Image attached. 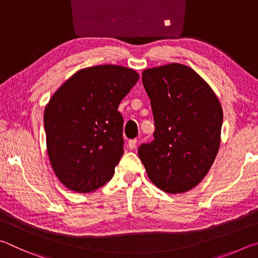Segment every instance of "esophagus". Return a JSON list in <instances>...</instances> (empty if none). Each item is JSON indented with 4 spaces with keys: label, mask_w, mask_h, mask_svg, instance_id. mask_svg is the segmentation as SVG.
Instances as JSON below:
<instances>
[{
    "label": "esophagus",
    "mask_w": 258,
    "mask_h": 258,
    "mask_svg": "<svg viewBox=\"0 0 258 258\" xmlns=\"http://www.w3.org/2000/svg\"><path fill=\"white\" fill-rule=\"evenodd\" d=\"M137 142H138V140L137 139H132V140H130L128 141V148L131 150H133L135 147H137Z\"/></svg>",
    "instance_id": "34e87169"
}]
</instances>
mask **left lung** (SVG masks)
Instances as JSON below:
<instances>
[{
	"label": "left lung",
	"mask_w": 258,
	"mask_h": 258,
	"mask_svg": "<svg viewBox=\"0 0 258 258\" xmlns=\"http://www.w3.org/2000/svg\"><path fill=\"white\" fill-rule=\"evenodd\" d=\"M142 83L154 113L155 139L139 147V157L156 186L183 194L203 181L216 158L221 103L211 86L181 63L146 69Z\"/></svg>",
	"instance_id": "left-lung-1"
}]
</instances>
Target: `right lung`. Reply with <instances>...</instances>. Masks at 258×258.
<instances>
[{"instance_id": "add662e5", "label": "right lung", "mask_w": 258, "mask_h": 258, "mask_svg": "<svg viewBox=\"0 0 258 258\" xmlns=\"http://www.w3.org/2000/svg\"><path fill=\"white\" fill-rule=\"evenodd\" d=\"M131 68L82 69L61 85L44 110L52 168L69 190L87 194L106 184L124 154L121 100L139 81Z\"/></svg>"}]
</instances>
